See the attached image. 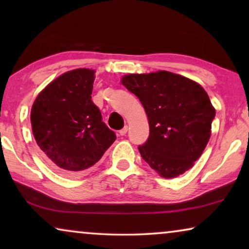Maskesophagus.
<instances>
[{"instance_id": "1", "label": "esophagus", "mask_w": 249, "mask_h": 249, "mask_svg": "<svg viewBox=\"0 0 249 249\" xmlns=\"http://www.w3.org/2000/svg\"><path fill=\"white\" fill-rule=\"evenodd\" d=\"M127 131H128V125H124V127L120 130V135L124 136L125 134H127Z\"/></svg>"}]
</instances>
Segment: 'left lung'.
Returning <instances> with one entry per match:
<instances>
[{
	"instance_id": "1",
	"label": "left lung",
	"mask_w": 249,
	"mask_h": 249,
	"mask_svg": "<svg viewBox=\"0 0 249 249\" xmlns=\"http://www.w3.org/2000/svg\"><path fill=\"white\" fill-rule=\"evenodd\" d=\"M121 83L139 98L148 118V139L138 146L142 158L163 178L193 168L210 141L215 117L204 88L164 70L127 74Z\"/></svg>"
}]
</instances>
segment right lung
Segmentation results:
<instances>
[{"mask_svg":"<svg viewBox=\"0 0 249 249\" xmlns=\"http://www.w3.org/2000/svg\"><path fill=\"white\" fill-rule=\"evenodd\" d=\"M95 71L74 69L47 85L34 102L30 121L37 145L59 172L81 175L117 139L91 101Z\"/></svg>","mask_w":249,"mask_h":249,"instance_id":"right-lung-1","label":"right lung"}]
</instances>
